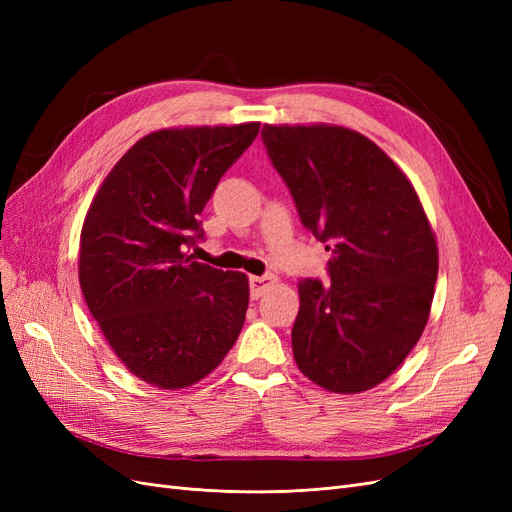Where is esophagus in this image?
<instances>
[{"mask_svg": "<svg viewBox=\"0 0 512 512\" xmlns=\"http://www.w3.org/2000/svg\"><path fill=\"white\" fill-rule=\"evenodd\" d=\"M271 284H273V277L271 275H252L250 277V294H252V299H258L260 294L265 292Z\"/></svg>", "mask_w": 512, "mask_h": 512, "instance_id": "esophagus-1", "label": "esophagus"}]
</instances>
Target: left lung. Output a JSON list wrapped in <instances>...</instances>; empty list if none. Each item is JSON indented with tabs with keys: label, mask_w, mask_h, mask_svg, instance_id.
I'll return each mask as SVG.
<instances>
[{
	"label": "left lung",
	"mask_w": 512,
	"mask_h": 512,
	"mask_svg": "<svg viewBox=\"0 0 512 512\" xmlns=\"http://www.w3.org/2000/svg\"><path fill=\"white\" fill-rule=\"evenodd\" d=\"M299 218L331 252V282H299L292 354L331 393L374 389L429 320L438 243L414 185L367 136L329 123L262 128Z\"/></svg>",
	"instance_id": "1"
}]
</instances>
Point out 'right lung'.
<instances>
[{
  "label": "right lung",
  "instance_id": "right-lung-1",
  "mask_svg": "<svg viewBox=\"0 0 512 512\" xmlns=\"http://www.w3.org/2000/svg\"><path fill=\"white\" fill-rule=\"evenodd\" d=\"M260 130L166 128L113 166L81 230L79 282L91 316L130 374L164 391L192 386L235 346L250 282L188 252L215 185Z\"/></svg>",
  "mask_w": 512,
  "mask_h": 512
}]
</instances>
